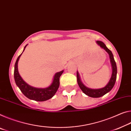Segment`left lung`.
<instances>
[{
	"instance_id": "left-lung-1",
	"label": "left lung",
	"mask_w": 131,
	"mask_h": 131,
	"mask_svg": "<svg viewBox=\"0 0 131 131\" xmlns=\"http://www.w3.org/2000/svg\"><path fill=\"white\" fill-rule=\"evenodd\" d=\"M96 43L97 45H99L101 48L104 49V50L108 53L110 59V62L111 64L112 67V74L111 76L109 82L106 84V86L104 87L103 88L100 89H90L86 87L85 85L83 83L82 80H81L80 77L79 73L78 71H77V81H78V83L79 86L80 87L81 90L85 94L88 95L89 97H93V98H98V97H100L103 96L104 95L107 94V93L110 92L111 89L113 88L114 84L115 83L116 79H117V65L114 60V56L112 52L108 49V48L106 47V45L103 43L102 41H97Z\"/></svg>"
}]
</instances>
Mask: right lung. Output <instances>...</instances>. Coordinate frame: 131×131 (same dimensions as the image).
Masks as SVG:
<instances>
[{"mask_svg":"<svg viewBox=\"0 0 131 131\" xmlns=\"http://www.w3.org/2000/svg\"><path fill=\"white\" fill-rule=\"evenodd\" d=\"M27 44L24 47L23 51L25 50ZM23 52L17 58L14 65V78L16 84L20 89L21 92L28 99L37 101H44L51 99L57 93L59 86V78L63 73L64 70L57 72L53 76L52 82L48 87L45 88H37L32 87L25 82L20 75L18 70V62Z\"/></svg>","mask_w":131,"mask_h":131,"instance_id":"right-lung-1","label":"right lung"}]
</instances>
